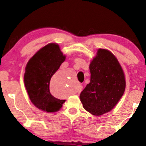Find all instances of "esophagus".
I'll use <instances>...</instances> for the list:
<instances>
[{
	"label": "esophagus",
	"instance_id": "obj_1",
	"mask_svg": "<svg viewBox=\"0 0 146 146\" xmlns=\"http://www.w3.org/2000/svg\"><path fill=\"white\" fill-rule=\"evenodd\" d=\"M82 89H83V86H82L80 85L79 86H78V88L77 92H81V91L82 90Z\"/></svg>",
	"mask_w": 146,
	"mask_h": 146
}]
</instances>
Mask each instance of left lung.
I'll return each instance as SVG.
<instances>
[{
	"label": "left lung",
	"mask_w": 146,
	"mask_h": 146,
	"mask_svg": "<svg viewBox=\"0 0 146 146\" xmlns=\"http://www.w3.org/2000/svg\"><path fill=\"white\" fill-rule=\"evenodd\" d=\"M89 68L90 82L80 98L86 110L100 115L112 110L123 96L125 76L115 56L105 49H98Z\"/></svg>",
	"instance_id": "obj_1"
}]
</instances>
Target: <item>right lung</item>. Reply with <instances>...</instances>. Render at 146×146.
Wrapping results in <instances>:
<instances>
[{
  "label": "right lung",
  "mask_w": 146,
  "mask_h": 146,
  "mask_svg": "<svg viewBox=\"0 0 146 146\" xmlns=\"http://www.w3.org/2000/svg\"><path fill=\"white\" fill-rule=\"evenodd\" d=\"M57 44L50 43L39 50L28 62L24 81L29 98L38 108L47 112H55L62 107L64 100L54 97L50 92V81L64 62Z\"/></svg>",
  "instance_id": "obj_1"
}]
</instances>
